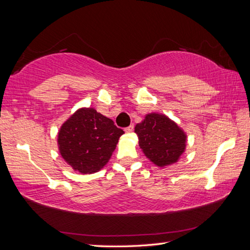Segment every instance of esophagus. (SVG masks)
Returning <instances> with one entry per match:
<instances>
[{"label":"esophagus","instance_id":"1","mask_svg":"<svg viewBox=\"0 0 250 250\" xmlns=\"http://www.w3.org/2000/svg\"><path fill=\"white\" fill-rule=\"evenodd\" d=\"M125 131L126 133L132 132V131H133V125H129V126H126V128H125Z\"/></svg>","mask_w":250,"mask_h":250}]
</instances>
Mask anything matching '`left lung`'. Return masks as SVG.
<instances>
[{
  "label": "left lung",
  "instance_id": "left-lung-1",
  "mask_svg": "<svg viewBox=\"0 0 250 250\" xmlns=\"http://www.w3.org/2000/svg\"><path fill=\"white\" fill-rule=\"evenodd\" d=\"M139 146L155 166L175 163L185 150L186 135L175 122L167 116L150 113L134 128Z\"/></svg>",
  "mask_w": 250,
  "mask_h": 250
}]
</instances>
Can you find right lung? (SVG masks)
<instances>
[{
	"label": "right lung",
	"instance_id": "right-lung-1",
	"mask_svg": "<svg viewBox=\"0 0 250 250\" xmlns=\"http://www.w3.org/2000/svg\"><path fill=\"white\" fill-rule=\"evenodd\" d=\"M124 133L95 109H79L59 130V152L74 170L90 174L107 164Z\"/></svg>",
	"mask_w": 250,
	"mask_h": 250
}]
</instances>
